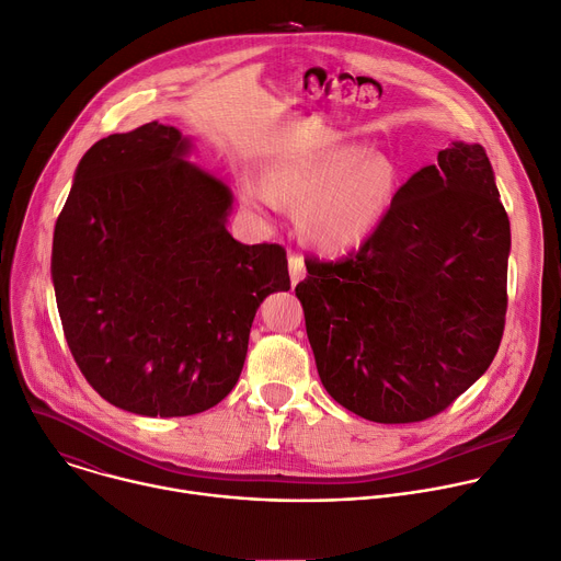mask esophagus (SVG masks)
<instances>
[{
	"label": "esophagus",
	"instance_id": "1",
	"mask_svg": "<svg viewBox=\"0 0 561 561\" xmlns=\"http://www.w3.org/2000/svg\"><path fill=\"white\" fill-rule=\"evenodd\" d=\"M289 278H291V285H296L298 280L305 278V261H302V256H296V254L289 256Z\"/></svg>",
	"mask_w": 561,
	"mask_h": 561
}]
</instances>
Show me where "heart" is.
I'll use <instances>...</instances> for the list:
<instances>
[{
  "label": "heart",
  "mask_w": 561,
  "mask_h": 561,
  "mask_svg": "<svg viewBox=\"0 0 561 561\" xmlns=\"http://www.w3.org/2000/svg\"><path fill=\"white\" fill-rule=\"evenodd\" d=\"M265 196L247 190L244 201L298 211L302 240L323 254L339 256L360 247L386 220L399 169L390 156L365 145H339L325 151L294 153L274 162L263 180Z\"/></svg>",
  "instance_id": "1"
}]
</instances>
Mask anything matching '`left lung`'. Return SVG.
I'll list each match as a JSON object with an SVG mask.
<instances>
[{
	"mask_svg": "<svg viewBox=\"0 0 561 561\" xmlns=\"http://www.w3.org/2000/svg\"><path fill=\"white\" fill-rule=\"evenodd\" d=\"M511 222L481 145L453 142L343 261L296 285L330 397L377 423L444 412L490 367L508 307Z\"/></svg>",
	"mask_w": 561,
	"mask_h": 561,
	"instance_id": "obj_1",
	"label": "left lung"
}]
</instances>
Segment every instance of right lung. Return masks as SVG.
Instances as JSON below:
<instances>
[{
    "mask_svg": "<svg viewBox=\"0 0 561 561\" xmlns=\"http://www.w3.org/2000/svg\"><path fill=\"white\" fill-rule=\"evenodd\" d=\"M149 122L95 142L53 233V285L91 388L142 416H190L238 383L256 309L289 289L280 244L227 231L231 192Z\"/></svg>",
    "mask_w": 561,
    "mask_h": 561,
    "instance_id": "right-lung-1",
    "label": "right lung"
}]
</instances>
